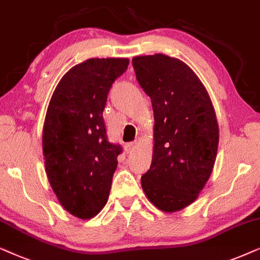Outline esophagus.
Returning <instances> with one entry per match:
<instances>
[{
	"instance_id": "34e87169",
	"label": "esophagus",
	"mask_w": 260,
	"mask_h": 260,
	"mask_svg": "<svg viewBox=\"0 0 260 260\" xmlns=\"http://www.w3.org/2000/svg\"><path fill=\"white\" fill-rule=\"evenodd\" d=\"M137 146V141H133V143H128L124 145V151H126L127 154L132 153V152L134 151V148H136Z\"/></svg>"
}]
</instances>
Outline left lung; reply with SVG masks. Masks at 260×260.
<instances>
[{"label": "left lung", "instance_id": "1", "mask_svg": "<svg viewBox=\"0 0 260 260\" xmlns=\"http://www.w3.org/2000/svg\"><path fill=\"white\" fill-rule=\"evenodd\" d=\"M132 64L154 114L153 157L141 186L158 209L177 212L197 199L212 175L219 145L215 110L202 82L177 58L139 55Z\"/></svg>", "mask_w": 260, "mask_h": 260}]
</instances>
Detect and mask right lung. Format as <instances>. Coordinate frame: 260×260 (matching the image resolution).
Returning a JSON list of instances; mask_svg holds the SVG:
<instances>
[{"label":"right lung","instance_id":"1","mask_svg":"<svg viewBox=\"0 0 260 260\" xmlns=\"http://www.w3.org/2000/svg\"><path fill=\"white\" fill-rule=\"evenodd\" d=\"M127 58H92L75 65L58 83L48 105L43 152L48 182L65 210L91 219L108 201L117 155L103 120L113 83Z\"/></svg>","mask_w":260,"mask_h":260}]
</instances>
